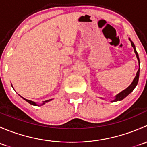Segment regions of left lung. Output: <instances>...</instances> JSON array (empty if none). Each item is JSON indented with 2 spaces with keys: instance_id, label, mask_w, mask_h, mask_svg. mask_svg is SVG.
Segmentation results:
<instances>
[{
  "instance_id": "1",
  "label": "left lung",
  "mask_w": 147,
  "mask_h": 147,
  "mask_svg": "<svg viewBox=\"0 0 147 147\" xmlns=\"http://www.w3.org/2000/svg\"><path fill=\"white\" fill-rule=\"evenodd\" d=\"M129 40H130V42H131V46L133 47V48H134V53H135L136 54V56H137V58L138 60V62H139V65H140V61H139V55H138V53L137 52V50H136V47H135V45H134V44L133 43L132 41L130 40V38H129ZM139 71H140V66L139 67V69H138L137 72V75H136L135 78H134V80H133V82H131V84H130L129 86L128 87H127L126 90H123L122 92H121L119 93L118 94H117L116 96H115V99L113 100V101L112 102H117V101H121V100H122L123 99L125 98L127 96H128L129 94H130V93L131 92L134 90V89L135 88V87L137 86V83H138V81H139Z\"/></svg>"
}]
</instances>
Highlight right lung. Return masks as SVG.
Here are the masks:
<instances>
[{
    "mask_svg": "<svg viewBox=\"0 0 147 147\" xmlns=\"http://www.w3.org/2000/svg\"><path fill=\"white\" fill-rule=\"evenodd\" d=\"M20 97H21V96H20ZM22 98L23 99V100H26V102H28V103L29 104H30V105H35V106H37V105H37L36 103H35V102H32V101H31V100H26V99H25V98H23V97H22ZM50 100H46V101H45V102H43V103L42 104V105H44V104L45 103V102H49V101H50Z\"/></svg>",
    "mask_w": 147,
    "mask_h": 147,
    "instance_id": "obj_1",
    "label": "right lung"
}]
</instances>
